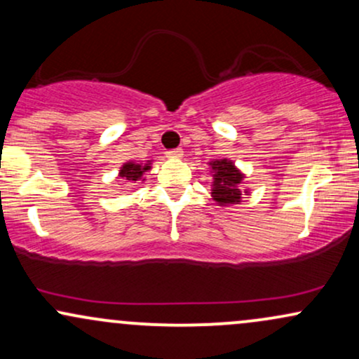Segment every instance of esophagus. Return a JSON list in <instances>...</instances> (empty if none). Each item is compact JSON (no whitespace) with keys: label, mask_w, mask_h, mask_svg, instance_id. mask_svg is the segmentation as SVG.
Masks as SVG:
<instances>
[{"label":"esophagus","mask_w":359,"mask_h":359,"mask_svg":"<svg viewBox=\"0 0 359 359\" xmlns=\"http://www.w3.org/2000/svg\"><path fill=\"white\" fill-rule=\"evenodd\" d=\"M167 156H168V158H182V156H184L182 148H175V150H168V151H167Z\"/></svg>","instance_id":"1"}]
</instances>
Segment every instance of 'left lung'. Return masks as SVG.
Returning a JSON list of instances; mask_svg holds the SVG:
<instances>
[{
	"label": "left lung",
	"instance_id": "1",
	"mask_svg": "<svg viewBox=\"0 0 359 359\" xmlns=\"http://www.w3.org/2000/svg\"><path fill=\"white\" fill-rule=\"evenodd\" d=\"M209 165V175L212 177L211 182V197L221 208L236 205L243 201V196H248V189H243L241 184L245 180V174L234 165L233 160L219 158L211 160Z\"/></svg>",
	"mask_w": 359,
	"mask_h": 359
}]
</instances>
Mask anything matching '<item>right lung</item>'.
<instances>
[{"label": "right lung", "instance_id": "obj_1", "mask_svg": "<svg viewBox=\"0 0 359 359\" xmlns=\"http://www.w3.org/2000/svg\"><path fill=\"white\" fill-rule=\"evenodd\" d=\"M148 170H151V160H147L145 163H138V162H133V160H130V162H125L121 167H119L118 177L125 180V182H131V184L138 182V180L145 182V172Z\"/></svg>", "mask_w": 359, "mask_h": 359}]
</instances>
